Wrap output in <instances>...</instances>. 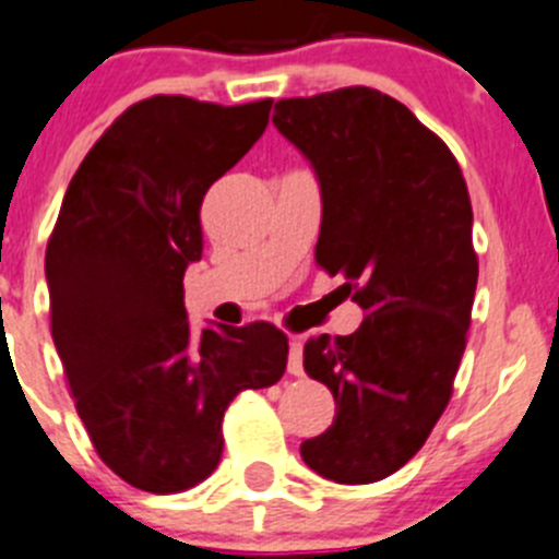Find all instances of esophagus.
<instances>
[{
    "label": "esophagus",
    "instance_id": "34e87169",
    "mask_svg": "<svg viewBox=\"0 0 559 559\" xmlns=\"http://www.w3.org/2000/svg\"><path fill=\"white\" fill-rule=\"evenodd\" d=\"M288 371L294 373V377H301V373H305V366H301V341H299V337H290Z\"/></svg>",
    "mask_w": 559,
    "mask_h": 559
}]
</instances>
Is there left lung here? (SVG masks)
<instances>
[{"label":"left lung","mask_w":559,"mask_h":559,"mask_svg":"<svg viewBox=\"0 0 559 559\" xmlns=\"http://www.w3.org/2000/svg\"><path fill=\"white\" fill-rule=\"evenodd\" d=\"M271 121L319 179L316 260L366 310L352 335L305 343L335 421L301 460L332 483H377L424 447L452 399L479 276L468 188L447 143L380 91L283 99Z\"/></svg>","instance_id":"left-lung-1"}]
</instances>
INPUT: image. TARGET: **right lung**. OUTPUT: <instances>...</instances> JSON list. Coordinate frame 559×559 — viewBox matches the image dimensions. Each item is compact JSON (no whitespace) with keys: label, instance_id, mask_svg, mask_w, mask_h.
Instances as JSON below:
<instances>
[{"label":"right lung","instance_id":"right-lung-1","mask_svg":"<svg viewBox=\"0 0 559 559\" xmlns=\"http://www.w3.org/2000/svg\"><path fill=\"white\" fill-rule=\"evenodd\" d=\"M271 99L152 96L112 121L66 191L46 246L52 341L94 449L132 488L179 493L216 471L240 391L280 382L274 324L193 332L182 276L199 207L269 127Z\"/></svg>","mask_w":559,"mask_h":559}]
</instances>
